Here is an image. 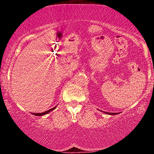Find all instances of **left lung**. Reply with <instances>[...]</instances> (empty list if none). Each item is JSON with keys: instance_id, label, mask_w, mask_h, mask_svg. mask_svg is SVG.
Here are the masks:
<instances>
[{"instance_id": "1", "label": "left lung", "mask_w": 154, "mask_h": 154, "mask_svg": "<svg viewBox=\"0 0 154 154\" xmlns=\"http://www.w3.org/2000/svg\"><path fill=\"white\" fill-rule=\"evenodd\" d=\"M106 114H111V115H114V114H118V113H116H116H108V112H106Z\"/></svg>"}]
</instances>
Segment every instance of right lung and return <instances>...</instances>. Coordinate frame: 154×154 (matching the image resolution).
I'll list each match as a JSON object with an SVG mask.
<instances>
[{
    "label": "right lung",
    "instance_id": "1",
    "mask_svg": "<svg viewBox=\"0 0 154 154\" xmlns=\"http://www.w3.org/2000/svg\"><path fill=\"white\" fill-rule=\"evenodd\" d=\"M55 108H56V106H55L54 108H53V109H51L50 110H48L46 111H44V112H43V113H32V114H34V115H36V116H43V115H44V114H48V113L50 112V111L54 110Z\"/></svg>",
    "mask_w": 154,
    "mask_h": 154
}]
</instances>
